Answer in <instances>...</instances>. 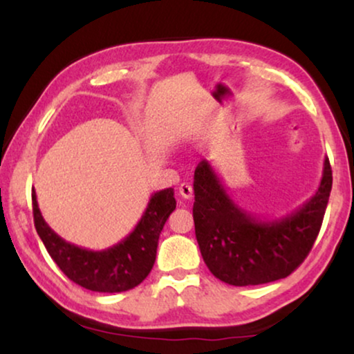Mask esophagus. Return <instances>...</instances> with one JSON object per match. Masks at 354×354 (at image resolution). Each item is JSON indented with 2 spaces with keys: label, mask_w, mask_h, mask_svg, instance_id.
<instances>
[{
  "label": "esophagus",
  "mask_w": 354,
  "mask_h": 354,
  "mask_svg": "<svg viewBox=\"0 0 354 354\" xmlns=\"http://www.w3.org/2000/svg\"><path fill=\"white\" fill-rule=\"evenodd\" d=\"M178 193H180V196L185 198V200H190V198L193 196V187L190 185V183L183 182V183H180V187H178Z\"/></svg>",
  "instance_id": "esophagus-1"
}]
</instances>
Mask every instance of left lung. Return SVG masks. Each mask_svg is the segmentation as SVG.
<instances>
[{"label": "left lung", "mask_w": 354, "mask_h": 354, "mask_svg": "<svg viewBox=\"0 0 354 354\" xmlns=\"http://www.w3.org/2000/svg\"><path fill=\"white\" fill-rule=\"evenodd\" d=\"M196 241L212 275L246 287L285 279L311 251L332 190V169L324 159L321 183L309 200L279 219H261L240 207L206 159L195 171Z\"/></svg>", "instance_id": "1"}]
</instances>
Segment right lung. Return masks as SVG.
I'll use <instances>...</instances> for the list:
<instances>
[{"label":"right lung","instance_id":"obj_1","mask_svg":"<svg viewBox=\"0 0 354 354\" xmlns=\"http://www.w3.org/2000/svg\"><path fill=\"white\" fill-rule=\"evenodd\" d=\"M37 234L53 261L80 287L100 293H119L137 287L151 272L158 240L164 224L176 209L174 188L151 195L135 229L111 248L93 251L61 239L43 219L35 190L32 192Z\"/></svg>","mask_w":354,"mask_h":354}]
</instances>
